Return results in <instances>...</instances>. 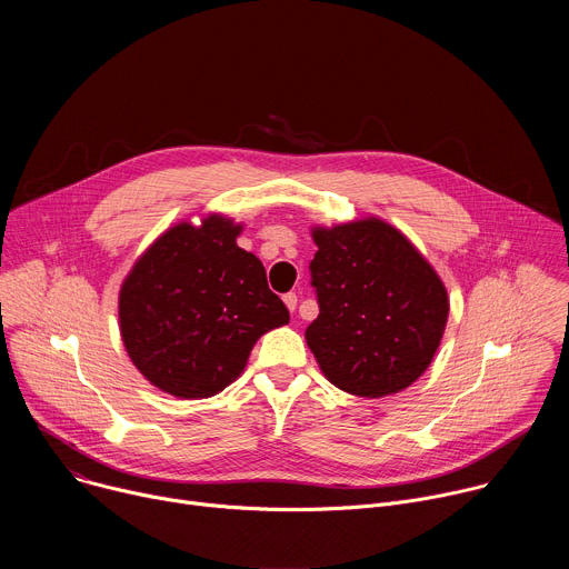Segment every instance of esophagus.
I'll use <instances>...</instances> for the list:
<instances>
[{"label":"esophagus","instance_id":"34e87169","mask_svg":"<svg viewBox=\"0 0 569 569\" xmlns=\"http://www.w3.org/2000/svg\"><path fill=\"white\" fill-rule=\"evenodd\" d=\"M283 303L288 306V310H290V312H295V310H297V295H295V292L283 295Z\"/></svg>","mask_w":569,"mask_h":569}]
</instances>
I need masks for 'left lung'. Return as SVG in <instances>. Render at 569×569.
Wrapping results in <instances>:
<instances>
[{"label":"left lung","mask_w":569,"mask_h":569,"mask_svg":"<svg viewBox=\"0 0 569 569\" xmlns=\"http://www.w3.org/2000/svg\"><path fill=\"white\" fill-rule=\"evenodd\" d=\"M310 236L319 315L303 336L323 378L362 398L408 389L446 331L450 299L441 277L378 216L312 224Z\"/></svg>","instance_id":"left-lung-1"}]
</instances>
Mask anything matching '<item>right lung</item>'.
<instances>
[{"label":"right lung","instance_id":"right-lung-1","mask_svg":"<svg viewBox=\"0 0 569 569\" xmlns=\"http://www.w3.org/2000/svg\"><path fill=\"white\" fill-rule=\"evenodd\" d=\"M242 222L180 220L132 263L119 290L128 358L159 391L209 398L248 367L257 340L290 321L263 263L238 248Z\"/></svg>","mask_w":569,"mask_h":569}]
</instances>
